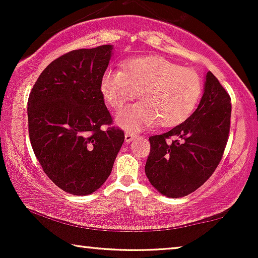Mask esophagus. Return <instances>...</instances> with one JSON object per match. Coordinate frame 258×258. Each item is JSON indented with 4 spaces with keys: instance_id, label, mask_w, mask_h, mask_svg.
<instances>
[{
    "instance_id": "34e87169",
    "label": "esophagus",
    "mask_w": 258,
    "mask_h": 258,
    "mask_svg": "<svg viewBox=\"0 0 258 258\" xmlns=\"http://www.w3.org/2000/svg\"><path fill=\"white\" fill-rule=\"evenodd\" d=\"M135 139H137L136 134L130 133V132H125V134H124V140H125V143H126V144H129L130 142H133V141L135 140Z\"/></svg>"
}]
</instances>
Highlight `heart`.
Masks as SVG:
<instances>
[{
    "mask_svg": "<svg viewBox=\"0 0 258 258\" xmlns=\"http://www.w3.org/2000/svg\"><path fill=\"white\" fill-rule=\"evenodd\" d=\"M101 94L112 110H118L139 93L141 102L122 109L116 123L129 130L156 124L172 128L195 110L203 84L195 72L161 56H143L123 63V70L107 68Z\"/></svg>",
    "mask_w": 258,
    "mask_h": 258,
    "instance_id": "heart-1",
    "label": "heart"
}]
</instances>
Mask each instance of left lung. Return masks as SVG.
Segmentation results:
<instances>
[{
	"label": "left lung",
	"mask_w": 258,
	"mask_h": 258,
	"mask_svg": "<svg viewBox=\"0 0 258 258\" xmlns=\"http://www.w3.org/2000/svg\"><path fill=\"white\" fill-rule=\"evenodd\" d=\"M230 96L211 72L199 107L184 122L149 137L146 175L167 197H183L199 189L220 163L230 130Z\"/></svg>",
	"instance_id": "left-lung-1"
}]
</instances>
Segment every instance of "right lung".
Segmentation results:
<instances>
[{
	"mask_svg": "<svg viewBox=\"0 0 258 258\" xmlns=\"http://www.w3.org/2000/svg\"><path fill=\"white\" fill-rule=\"evenodd\" d=\"M111 44L62 55L41 73L28 100L35 156L59 189L90 195L110 175L124 133L110 125L100 82Z\"/></svg>",
	"mask_w": 258,
	"mask_h": 258,
	"instance_id": "obj_1",
	"label": "right lung"
}]
</instances>
